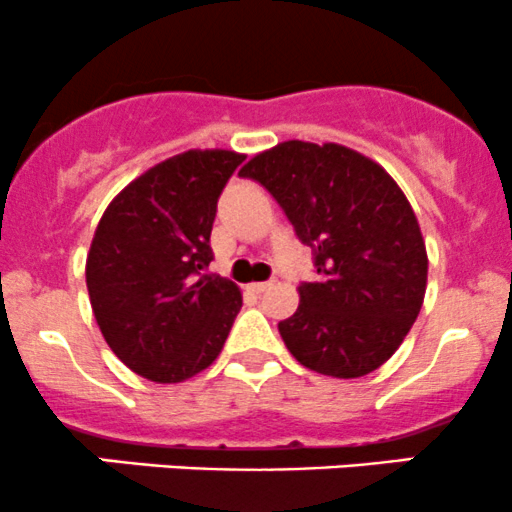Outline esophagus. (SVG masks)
<instances>
[{"label": "esophagus", "instance_id": "obj_1", "mask_svg": "<svg viewBox=\"0 0 512 512\" xmlns=\"http://www.w3.org/2000/svg\"><path fill=\"white\" fill-rule=\"evenodd\" d=\"M269 286H272V284H267V282H252V284H247V291H252V294H265Z\"/></svg>", "mask_w": 512, "mask_h": 512}]
</instances>
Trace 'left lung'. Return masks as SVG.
<instances>
[{
  "instance_id": "obj_1",
  "label": "left lung",
  "mask_w": 512,
  "mask_h": 512,
  "mask_svg": "<svg viewBox=\"0 0 512 512\" xmlns=\"http://www.w3.org/2000/svg\"><path fill=\"white\" fill-rule=\"evenodd\" d=\"M240 177L260 182L316 255L318 282L279 323L284 345L311 372L357 379L401 347L428 286L418 218L393 177L338 143L284 140Z\"/></svg>"
}]
</instances>
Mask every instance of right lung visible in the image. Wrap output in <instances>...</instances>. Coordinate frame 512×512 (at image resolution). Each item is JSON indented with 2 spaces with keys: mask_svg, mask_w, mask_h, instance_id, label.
<instances>
[{
  "mask_svg": "<svg viewBox=\"0 0 512 512\" xmlns=\"http://www.w3.org/2000/svg\"><path fill=\"white\" fill-rule=\"evenodd\" d=\"M245 155L187 150L150 167L106 206L87 255L94 318L128 369L179 384L221 355L243 294L206 274L216 204Z\"/></svg>",
  "mask_w": 512,
  "mask_h": 512,
  "instance_id": "obj_1",
  "label": "right lung"
}]
</instances>
